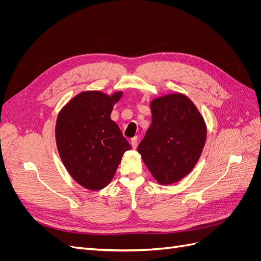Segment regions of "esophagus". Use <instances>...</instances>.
<instances>
[{"mask_svg":"<svg viewBox=\"0 0 261 261\" xmlns=\"http://www.w3.org/2000/svg\"><path fill=\"white\" fill-rule=\"evenodd\" d=\"M132 147H133V149H136L137 147H138V138L137 137H134L133 139H132Z\"/></svg>","mask_w":261,"mask_h":261,"instance_id":"obj_1","label":"esophagus"}]
</instances>
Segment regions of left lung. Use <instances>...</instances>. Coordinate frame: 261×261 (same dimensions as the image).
I'll use <instances>...</instances> for the list:
<instances>
[{"mask_svg":"<svg viewBox=\"0 0 261 261\" xmlns=\"http://www.w3.org/2000/svg\"><path fill=\"white\" fill-rule=\"evenodd\" d=\"M152 123L138 152L162 185L186 176L198 161L206 143V124L184 94H168L151 102Z\"/></svg>","mask_w":261,"mask_h":261,"instance_id":"1","label":"left lung"}]
</instances>
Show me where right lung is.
Instances as JSON below:
<instances>
[{"label":"right lung","instance_id":"1","mask_svg":"<svg viewBox=\"0 0 261 261\" xmlns=\"http://www.w3.org/2000/svg\"><path fill=\"white\" fill-rule=\"evenodd\" d=\"M122 94L82 92L58 116L55 138L61 159L70 176L90 191L111 181L123 153L132 148L111 120L113 106Z\"/></svg>","mask_w":261,"mask_h":261}]
</instances>
